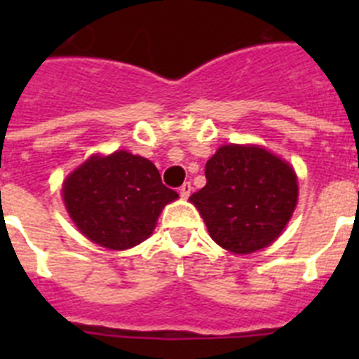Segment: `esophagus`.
I'll return each instance as SVG.
<instances>
[{
    "label": "esophagus",
    "instance_id": "1",
    "mask_svg": "<svg viewBox=\"0 0 359 359\" xmlns=\"http://www.w3.org/2000/svg\"><path fill=\"white\" fill-rule=\"evenodd\" d=\"M190 192H192V187H190V183H183V185L180 187V196H182L183 199L189 198Z\"/></svg>",
    "mask_w": 359,
    "mask_h": 359
}]
</instances>
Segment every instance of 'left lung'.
<instances>
[{"label":"left lung","mask_w":359,"mask_h":359,"mask_svg":"<svg viewBox=\"0 0 359 359\" xmlns=\"http://www.w3.org/2000/svg\"><path fill=\"white\" fill-rule=\"evenodd\" d=\"M207 185L190 196L212 239L231 253L273 243L293 215L298 183L293 167L259 145H223L205 167Z\"/></svg>","instance_id":"obj_1"}]
</instances>
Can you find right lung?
<instances>
[{
	"mask_svg": "<svg viewBox=\"0 0 359 359\" xmlns=\"http://www.w3.org/2000/svg\"><path fill=\"white\" fill-rule=\"evenodd\" d=\"M62 199L75 226L98 246L129 250L152 233L177 192L161 183L152 161L128 151L95 154L62 183Z\"/></svg>",
	"mask_w": 359,
	"mask_h": 359,
	"instance_id": "1",
	"label": "right lung"
}]
</instances>
